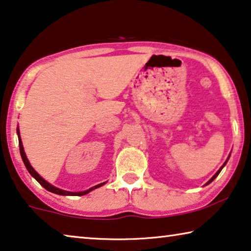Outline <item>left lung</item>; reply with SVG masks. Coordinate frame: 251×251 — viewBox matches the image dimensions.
Here are the masks:
<instances>
[{
  "instance_id": "left-lung-1",
  "label": "left lung",
  "mask_w": 251,
  "mask_h": 251,
  "mask_svg": "<svg viewBox=\"0 0 251 251\" xmlns=\"http://www.w3.org/2000/svg\"><path fill=\"white\" fill-rule=\"evenodd\" d=\"M229 157H230V155H229ZM228 159H229V158H228ZM228 159H227V161H228ZM227 161H226V162H225V163L223 164V166H221V168H220V169H219L218 171H217V172H216V175H215V176H212V178H211L210 180H209V181H208V182H207L206 184H204V186H207V184H209V183H210V182H212V181H213V180H215V179L217 178V176H218V175L220 174V171H221V170H223V168H224V167L226 166V163H227Z\"/></svg>"
}]
</instances>
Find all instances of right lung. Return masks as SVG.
I'll return each mask as SVG.
<instances>
[{
	"label": "right lung",
	"instance_id": "add662e5",
	"mask_svg": "<svg viewBox=\"0 0 251 251\" xmlns=\"http://www.w3.org/2000/svg\"><path fill=\"white\" fill-rule=\"evenodd\" d=\"M16 132H18V137H19L20 153H21V157H22V160H23V162H24V166L26 167L27 171L30 172V175L33 176V178H34V179L36 180V181H38V182L41 184V186H42L44 189H47L48 191H51V192H53V194L61 195V196H84V195L89 194L90 191L94 190V189H97V188H99V187L103 186V184L105 183V182H102V183H100V184H97V186H94V187H92V188L88 189V190H85V191H81V192L65 191V190H62V189H59V188H56V187H54V186H52L51 183H49L48 181H45V180L42 178V176H41L38 174V172H36L34 169H33V167L31 166V163L28 162V160H27V158H26V154H25V152H24L23 145H22V140H21V137H20V130H19V128H18V130H16Z\"/></svg>",
	"mask_w": 251,
	"mask_h": 251
}]
</instances>
